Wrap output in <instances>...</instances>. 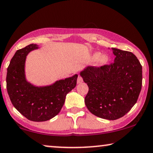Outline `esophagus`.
<instances>
[{"label":"esophagus","instance_id":"1","mask_svg":"<svg viewBox=\"0 0 153 153\" xmlns=\"http://www.w3.org/2000/svg\"><path fill=\"white\" fill-rule=\"evenodd\" d=\"M83 82V79H82V77L79 76L78 78H77V83H81Z\"/></svg>","mask_w":153,"mask_h":153}]
</instances>
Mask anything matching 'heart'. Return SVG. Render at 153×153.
Returning a JSON list of instances; mask_svg holds the SVG:
<instances>
[{
	"instance_id": "1",
	"label": "heart",
	"mask_w": 153,
	"mask_h": 153,
	"mask_svg": "<svg viewBox=\"0 0 153 153\" xmlns=\"http://www.w3.org/2000/svg\"><path fill=\"white\" fill-rule=\"evenodd\" d=\"M90 59L92 61H94L95 65L97 67H102L108 64L110 61V57L108 54H101V52H95L91 55Z\"/></svg>"
}]
</instances>
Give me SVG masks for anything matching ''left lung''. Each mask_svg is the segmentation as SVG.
<instances>
[{
    "label": "left lung",
    "mask_w": 153,
    "mask_h": 153,
    "mask_svg": "<svg viewBox=\"0 0 153 153\" xmlns=\"http://www.w3.org/2000/svg\"><path fill=\"white\" fill-rule=\"evenodd\" d=\"M114 63L97 68L88 66L80 72L89 90L85 103L95 116L108 120L121 118L138 99L142 85V66L135 55L111 48Z\"/></svg>",
    "instance_id": "left-lung-1"
}]
</instances>
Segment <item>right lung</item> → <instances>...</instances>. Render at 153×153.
<instances>
[{"instance_id":"add662e5","label":"right lung","mask_w":153,"mask_h":153,"mask_svg":"<svg viewBox=\"0 0 153 153\" xmlns=\"http://www.w3.org/2000/svg\"><path fill=\"white\" fill-rule=\"evenodd\" d=\"M39 46L30 44L17 50L11 59L7 73V90L14 108L33 121H45L59 113L68 92L76 87L78 75L55 81L45 86H36L25 76L27 55Z\"/></svg>"}]
</instances>
